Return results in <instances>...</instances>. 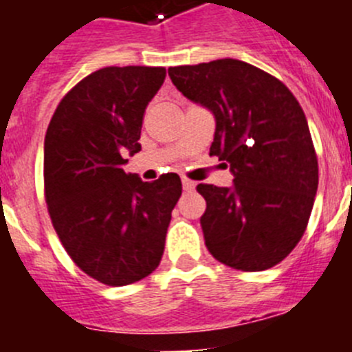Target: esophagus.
I'll return each instance as SVG.
<instances>
[{
	"label": "esophagus",
	"mask_w": 352,
	"mask_h": 352,
	"mask_svg": "<svg viewBox=\"0 0 352 352\" xmlns=\"http://www.w3.org/2000/svg\"><path fill=\"white\" fill-rule=\"evenodd\" d=\"M182 183H183V190H185V192H192V190H194V188H195V183L192 182V179L183 178Z\"/></svg>",
	"instance_id": "34e87169"
}]
</instances>
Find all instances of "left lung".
Here are the masks:
<instances>
[{
    "mask_svg": "<svg viewBox=\"0 0 352 352\" xmlns=\"http://www.w3.org/2000/svg\"><path fill=\"white\" fill-rule=\"evenodd\" d=\"M173 84L213 113L210 155L231 166L234 185L201 183L211 256L241 272L284 261L303 236L319 185L303 109L282 80L245 61L170 67Z\"/></svg>",
    "mask_w": 352,
    "mask_h": 352,
    "instance_id": "8db88e82",
    "label": "left lung"
}]
</instances>
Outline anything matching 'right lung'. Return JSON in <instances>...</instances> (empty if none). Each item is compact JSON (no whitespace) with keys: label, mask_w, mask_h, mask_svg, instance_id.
I'll use <instances>...</instances> for the list:
<instances>
[{"label":"right lung","mask_w":352,"mask_h":352,"mask_svg":"<svg viewBox=\"0 0 352 352\" xmlns=\"http://www.w3.org/2000/svg\"><path fill=\"white\" fill-rule=\"evenodd\" d=\"M164 67H105L61 98L43 142V186L54 231L72 261L105 285H129L160 264L178 174L142 182L123 170L141 151L142 118Z\"/></svg>","instance_id":"1"}]
</instances>
